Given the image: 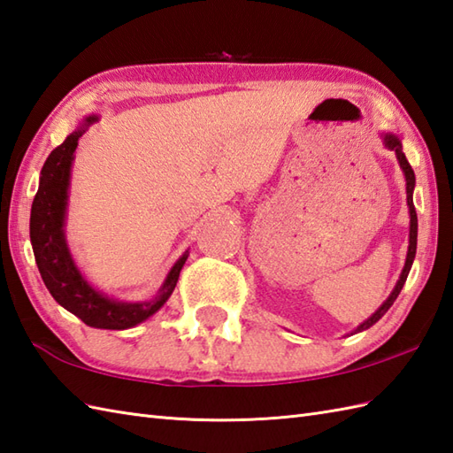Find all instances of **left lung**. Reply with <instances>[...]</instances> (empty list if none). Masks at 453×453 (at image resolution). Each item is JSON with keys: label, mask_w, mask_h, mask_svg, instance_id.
<instances>
[{"label": "left lung", "mask_w": 453, "mask_h": 453, "mask_svg": "<svg viewBox=\"0 0 453 453\" xmlns=\"http://www.w3.org/2000/svg\"><path fill=\"white\" fill-rule=\"evenodd\" d=\"M384 143H386V147L388 149H391V150H395V155H397V160H399V166L403 168V173H405V180H407V205H409V213H411V228H409V252H407V261H405V267H403V271H401V277H399V280H397V285H395V288H394V293L389 295V298L386 300L384 304H381L378 310H376V314H372L365 324H360L358 327H357V331H363V329H368L370 326H374L376 321L386 314V311L389 310V306L395 303V298H397V295L401 293V288H403V285H405V280H407V275H409V269H411V265H413V259H415V254H417V211H415V203H413V189H415V173H413V168H411V165H409V160L405 158V153H403V149H401V142L399 139L395 137V135H386L384 137Z\"/></svg>", "instance_id": "obj_1"}]
</instances>
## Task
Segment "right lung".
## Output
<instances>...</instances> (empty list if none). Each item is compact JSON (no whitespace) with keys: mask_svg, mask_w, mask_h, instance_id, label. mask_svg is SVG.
<instances>
[{"mask_svg":"<svg viewBox=\"0 0 453 453\" xmlns=\"http://www.w3.org/2000/svg\"><path fill=\"white\" fill-rule=\"evenodd\" d=\"M93 122H96V118L88 116L85 124L72 135H67L65 142L58 145L46 158L42 173H40L38 192L33 201V209H30V242H33L40 275L58 304H62L90 327L127 329L142 324L166 303L178 283L180 271H182L188 256L184 254L176 261L158 296L150 303H116V300L96 293L79 273L64 238V217L69 170H72L77 142Z\"/></svg>","mask_w":453,"mask_h":453,"instance_id":"right-lung-1","label":"right lung"}]
</instances>
